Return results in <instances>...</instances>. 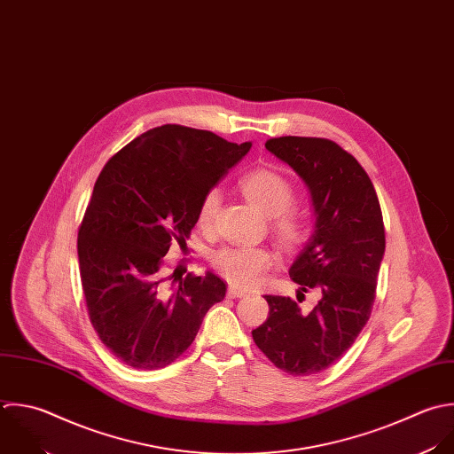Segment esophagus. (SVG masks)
<instances>
[{
    "instance_id": "esophagus-1",
    "label": "esophagus",
    "mask_w": 454,
    "mask_h": 454,
    "mask_svg": "<svg viewBox=\"0 0 454 454\" xmlns=\"http://www.w3.org/2000/svg\"><path fill=\"white\" fill-rule=\"evenodd\" d=\"M247 294L244 292V290H240V288H237V286H230L228 288V297L230 299H239V297H246Z\"/></svg>"
}]
</instances>
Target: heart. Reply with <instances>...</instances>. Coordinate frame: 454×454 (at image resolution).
<instances>
[{
	"instance_id": "heart-1",
	"label": "heart",
	"mask_w": 454,
	"mask_h": 454,
	"mask_svg": "<svg viewBox=\"0 0 454 454\" xmlns=\"http://www.w3.org/2000/svg\"><path fill=\"white\" fill-rule=\"evenodd\" d=\"M242 194L270 217V226L285 247L299 246L306 237V219L292 205L295 191L292 184L272 169H253L240 182ZM221 196L215 189L208 191L198 208V223L201 228H210ZM214 269L237 286H253L263 272L272 265V253L262 246H224L212 254Z\"/></svg>"
}]
</instances>
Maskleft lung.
Segmentation results:
<instances>
[{"mask_svg": "<svg viewBox=\"0 0 454 454\" xmlns=\"http://www.w3.org/2000/svg\"><path fill=\"white\" fill-rule=\"evenodd\" d=\"M265 148L294 168L311 192L315 233L290 278L302 292L318 290L322 297L302 313L290 297L265 295L269 318L253 340L276 368L306 377L334 364L370 320L386 251L384 219L368 173L334 141L283 136Z\"/></svg>", "mask_w": 454, "mask_h": 454, "instance_id": "obj_1", "label": "left lung"}]
</instances>
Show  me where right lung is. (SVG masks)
<instances>
[{"mask_svg":"<svg viewBox=\"0 0 454 454\" xmlns=\"http://www.w3.org/2000/svg\"><path fill=\"white\" fill-rule=\"evenodd\" d=\"M251 143L210 130L160 125L137 136L102 168L77 233L90 322L104 347L136 370L175 363L203 317L226 295L212 272L164 276L171 244L185 246L203 196Z\"/></svg>","mask_w":454,"mask_h":454,"instance_id":"1","label":"right lung"}]
</instances>
